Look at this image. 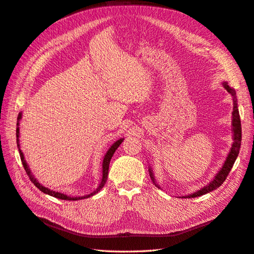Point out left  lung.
<instances>
[{
	"instance_id": "left-lung-1",
	"label": "left lung",
	"mask_w": 254,
	"mask_h": 254,
	"mask_svg": "<svg viewBox=\"0 0 254 254\" xmlns=\"http://www.w3.org/2000/svg\"><path fill=\"white\" fill-rule=\"evenodd\" d=\"M224 87L226 88V90L229 92V93H231L232 96H233V112H232V117H233V120H232V126H233V136H234V143L232 145V148H231V151H230L229 156L226 160V162L224 164V166H222L221 170L219 171V173L216 175V177L213 179V181L207 184L206 187H204L203 189H201L200 190L196 191V193L194 194H190L189 196H187L186 198H195V197H199L201 195H204L206 193H210V191H212L213 190H216L217 188H219L222 183H224V181L227 179V177L230 173V171L232 170L233 167V164L235 162V160L238 156V152H240V148H241V142H242V125H241V118H240V112H238V108H237V103H236V93L235 91L230 88L228 86V83L225 82L224 83ZM150 173V178L152 179L153 183H155V178L152 177V173L151 171H149ZM156 187L159 188V186Z\"/></svg>"
}]
</instances>
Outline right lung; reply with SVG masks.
<instances>
[{
	"label": "right lung",
	"mask_w": 254,
	"mask_h": 254,
	"mask_svg": "<svg viewBox=\"0 0 254 254\" xmlns=\"http://www.w3.org/2000/svg\"><path fill=\"white\" fill-rule=\"evenodd\" d=\"M21 118H22V113H19V115H18V123H17V125H19V121H20V119H21ZM122 142H123V139H121V140L117 141V142H115V143L111 146V147L109 148V150L107 151L106 156H105V158H104V162H103V179H102V182L99 183L98 188L93 191V193H91V194L86 195V196H81V197H71V196H66V195H64V194L58 193V191H55V190H49L48 188H44L43 186H41V184L34 178L33 175L30 174L29 168H28V166H27V164H26V161L24 160V156H23V153H22V151L20 150V148H19V152H20V158H21V161H22L23 167H24V170H25V172H26L27 176L29 177L30 181H32V182L35 184V186H36L38 189H39L41 191H43V193H45V194H49V195H51V196H53V197H56V198H59V199H63V200H79V199L89 198V197H91V196L95 195L96 193H98L99 190H101V189L105 186V183H106V181H107V176H108L110 160H111V158H112V156H113L114 151L118 149V147H119V146L121 145V143H122ZM17 144H18V147H19V146H20V145H19V127H17Z\"/></svg>",
	"instance_id": "right-lung-1"
}]
</instances>
